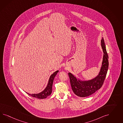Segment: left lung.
I'll use <instances>...</instances> for the list:
<instances>
[{
    "instance_id": "left-lung-1",
    "label": "left lung",
    "mask_w": 123,
    "mask_h": 123,
    "mask_svg": "<svg viewBox=\"0 0 123 123\" xmlns=\"http://www.w3.org/2000/svg\"><path fill=\"white\" fill-rule=\"evenodd\" d=\"M101 46L104 53L103 60L100 71L95 78L88 80L82 81L76 78L70 73L68 74L72 90L78 97L89 96L100 89L104 83L108 71L109 57L103 37L101 40Z\"/></svg>"
}]
</instances>
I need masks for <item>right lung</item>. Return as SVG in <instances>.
Listing matches in <instances>:
<instances>
[{"instance_id":"add662e5","label":"right lung","mask_w":123,"mask_h":123,"mask_svg":"<svg viewBox=\"0 0 123 123\" xmlns=\"http://www.w3.org/2000/svg\"><path fill=\"white\" fill-rule=\"evenodd\" d=\"M58 72H59V70H57L51 75L49 79L48 83L45 89L42 92L37 94H31L26 92L31 96L35 97V98H37L38 99L46 98L49 95H50L52 93V85H53L54 79Z\"/></svg>"}]
</instances>
